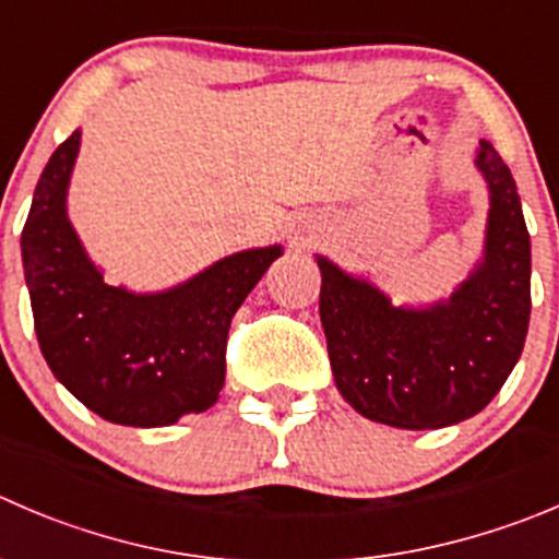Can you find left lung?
I'll list each match as a JSON object with an SVG mask.
<instances>
[{
	"instance_id": "8db88e82",
	"label": "left lung",
	"mask_w": 559,
	"mask_h": 559,
	"mask_svg": "<svg viewBox=\"0 0 559 559\" xmlns=\"http://www.w3.org/2000/svg\"><path fill=\"white\" fill-rule=\"evenodd\" d=\"M484 259L448 300L393 306L366 278L317 257L319 317L338 393L368 420L442 429L478 415L519 362L530 324V235L511 169L489 142Z\"/></svg>"
}]
</instances>
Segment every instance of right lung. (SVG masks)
Segmentation results:
<instances>
[{
    "instance_id": "obj_1",
    "label": "right lung",
    "mask_w": 559,
    "mask_h": 559,
    "mask_svg": "<svg viewBox=\"0 0 559 559\" xmlns=\"http://www.w3.org/2000/svg\"><path fill=\"white\" fill-rule=\"evenodd\" d=\"M79 144L73 130L53 150L21 231L40 352L53 377L108 424L171 426L218 401L231 317L284 248L231 253L153 295L108 286L68 221Z\"/></svg>"
}]
</instances>
